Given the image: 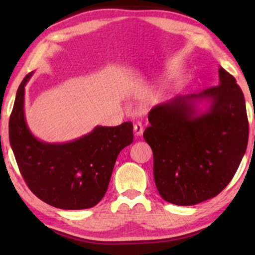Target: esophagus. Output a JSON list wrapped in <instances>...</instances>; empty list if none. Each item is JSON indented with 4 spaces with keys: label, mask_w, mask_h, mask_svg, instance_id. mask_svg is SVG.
Instances as JSON below:
<instances>
[{
    "label": "esophagus",
    "mask_w": 255,
    "mask_h": 255,
    "mask_svg": "<svg viewBox=\"0 0 255 255\" xmlns=\"http://www.w3.org/2000/svg\"><path fill=\"white\" fill-rule=\"evenodd\" d=\"M133 131H135L136 136H140L141 133H143L144 128H143V125H141V123H136L135 125H133Z\"/></svg>",
    "instance_id": "1"
}]
</instances>
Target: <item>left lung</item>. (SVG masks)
<instances>
[{
	"label": "left lung",
	"mask_w": 255,
	"mask_h": 255,
	"mask_svg": "<svg viewBox=\"0 0 255 255\" xmlns=\"http://www.w3.org/2000/svg\"><path fill=\"white\" fill-rule=\"evenodd\" d=\"M219 84L155 106L144 139L154 155V180L164 200L192 206L222 192L247 150L249 122L244 94L219 67ZM210 107L198 115L195 103Z\"/></svg>",
	"instance_id": "8db88e82"
}]
</instances>
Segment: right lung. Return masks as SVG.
I'll list each match as a JSON object with an SVG mask.
<instances>
[{
    "label": "right lung",
    "instance_id": "add662e5",
    "mask_svg": "<svg viewBox=\"0 0 255 255\" xmlns=\"http://www.w3.org/2000/svg\"><path fill=\"white\" fill-rule=\"evenodd\" d=\"M16 91L8 137L20 173L34 196L56 208L75 210L96 206L106 195L120 150L133 139L131 122L97 126L70 143L48 144L34 137L24 119V86Z\"/></svg>",
    "mask_w": 255,
    "mask_h": 255
}]
</instances>
